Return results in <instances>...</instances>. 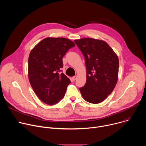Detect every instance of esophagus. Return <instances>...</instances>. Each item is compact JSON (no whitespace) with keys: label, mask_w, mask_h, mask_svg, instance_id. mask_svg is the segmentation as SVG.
<instances>
[{"label":"esophagus","mask_w":146,"mask_h":146,"mask_svg":"<svg viewBox=\"0 0 146 146\" xmlns=\"http://www.w3.org/2000/svg\"><path fill=\"white\" fill-rule=\"evenodd\" d=\"M76 78H77V76H73V77H72V79L73 81H75V80H76Z\"/></svg>","instance_id":"obj_1"}]
</instances>
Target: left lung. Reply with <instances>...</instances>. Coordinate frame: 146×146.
Listing matches in <instances>:
<instances>
[{
  "instance_id": "1",
  "label": "left lung",
  "mask_w": 146,
  "mask_h": 146,
  "mask_svg": "<svg viewBox=\"0 0 146 146\" xmlns=\"http://www.w3.org/2000/svg\"><path fill=\"white\" fill-rule=\"evenodd\" d=\"M74 43L85 58L87 80L79 88L87 102L97 104L103 101L114 89L118 76L117 55L103 40L92 38L75 40Z\"/></svg>"
}]
</instances>
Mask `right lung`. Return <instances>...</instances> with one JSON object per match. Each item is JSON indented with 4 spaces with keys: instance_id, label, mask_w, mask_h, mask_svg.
Masks as SVG:
<instances>
[{
    "instance_id": "add662e5",
    "label": "right lung",
    "mask_w": 146,
    "mask_h": 146,
    "mask_svg": "<svg viewBox=\"0 0 146 146\" xmlns=\"http://www.w3.org/2000/svg\"><path fill=\"white\" fill-rule=\"evenodd\" d=\"M75 46L66 38L47 37L31 51L28 59V77L38 98L44 103L53 105L65 95L70 80L61 72L62 58Z\"/></svg>"
}]
</instances>
